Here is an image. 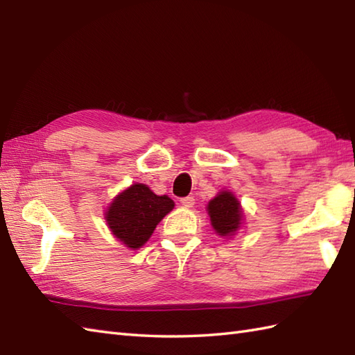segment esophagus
Returning a JSON list of instances; mask_svg holds the SVG:
<instances>
[{
	"mask_svg": "<svg viewBox=\"0 0 355 355\" xmlns=\"http://www.w3.org/2000/svg\"><path fill=\"white\" fill-rule=\"evenodd\" d=\"M180 202H182V205L184 206V207H193V205H195V198L193 197H186V198H182L180 200Z\"/></svg>",
	"mask_w": 355,
	"mask_h": 355,
	"instance_id": "obj_1",
	"label": "esophagus"
}]
</instances>
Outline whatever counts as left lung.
Wrapping results in <instances>:
<instances>
[{"label":"left lung","mask_w":355,"mask_h":355,"mask_svg":"<svg viewBox=\"0 0 355 355\" xmlns=\"http://www.w3.org/2000/svg\"><path fill=\"white\" fill-rule=\"evenodd\" d=\"M206 210L210 216L212 229L223 238H233L243 227V206L235 197V193L230 191L218 192L216 197L207 202Z\"/></svg>","instance_id":"left-lung-1"}]
</instances>
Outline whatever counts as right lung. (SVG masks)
<instances>
[{
    "label": "right lung",
    "instance_id": "right-lung-1",
    "mask_svg": "<svg viewBox=\"0 0 355 355\" xmlns=\"http://www.w3.org/2000/svg\"><path fill=\"white\" fill-rule=\"evenodd\" d=\"M173 206L175 202L168 195H157L146 184L134 183L112 198L103 215L112 235L128 248L137 250Z\"/></svg>",
    "mask_w": 355,
    "mask_h": 355
}]
</instances>
